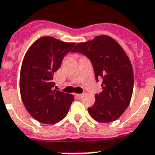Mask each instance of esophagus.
<instances>
[{"label":"esophagus","mask_w":155,"mask_h":155,"mask_svg":"<svg viewBox=\"0 0 155 155\" xmlns=\"http://www.w3.org/2000/svg\"><path fill=\"white\" fill-rule=\"evenodd\" d=\"M75 96H76L77 97L81 98L83 96V94H81V93H77V94H75Z\"/></svg>","instance_id":"34e87169"}]
</instances>
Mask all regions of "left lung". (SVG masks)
Returning a JSON list of instances; mask_svg holds the SVG:
<instances>
[{"label": "left lung", "instance_id": "8db88e82", "mask_svg": "<svg viewBox=\"0 0 155 155\" xmlns=\"http://www.w3.org/2000/svg\"><path fill=\"white\" fill-rule=\"evenodd\" d=\"M72 52H78L93 64L96 81L102 78V92L95 95V103L88 112L101 123L116 120L128 107L134 87L131 61L116 40L99 35L93 40L78 43Z\"/></svg>", "mask_w": 155, "mask_h": 155}]
</instances>
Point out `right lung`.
Listing matches in <instances>:
<instances>
[{
    "instance_id": "add662e5",
    "label": "right lung",
    "mask_w": 155,
    "mask_h": 155,
    "mask_svg": "<svg viewBox=\"0 0 155 155\" xmlns=\"http://www.w3.org/2000/svg\"><path fill=\"white\" fill-rule=\"evenodd\" d=\"M74 45L54 37H42L24 56L20 70V95L27 111L39 122L46 124L59 122L74 101L72 94L53 89L54 74Z\"/></svg>"
}]
</instances>
